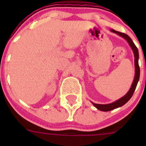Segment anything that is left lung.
<instances>
[{
  "label": "left lung",
  "mask_w": 146,
  "mask_h": 146,
  "mask_svg": "<svg viewBox=\"0 0 146 146\" xmlns=\"http://www.w3.org/2000/svg\"><path fill=\"white\" fill-rule=\"evenodd\" d=\"M110 31L114 33H116L117 35H118L119 36H121L123 39H125L126 40V42L129 43V46L131 48L132 51H133V54H134V65H135V76L134 79H133V81L132 82V85L131 86V88L129 89V90L128 91L127 93L123 96L122 98H121L120 99L117 100V101L114 102L112 103H110V104H96V103H94L92 102H91L92 103L94 106L96 107L98 110H100L102 111H111V110H114V109H117L118 107H121V106L124 105L131 98L132 95H133V92H134L137 86V84H138V80H139L140 78V68L138 66V58H139V55H138V48L136 46V45L134 44V43L133 42V41L131 40L130 37L128 36L127 35L124 33H122V32H117V31L114 30V29H110Z\"/></svg>",
  "instance_id": "obj_1"
}]
</instances>
